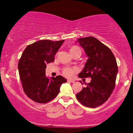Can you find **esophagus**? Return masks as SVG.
Instances as JSON below:
<instances>
[{
    "mask_svg": "<svg viewBox=\"0 0 133 133\" xmlns=\"http://www.w3.org/2000/svg\"><path fill=\"white\" fill-rule=\"evenodd\" d=\"M68 82H72V83H73V82H75V81H74V79H68Z\"/></svg>",
    "mask_w": 133,
    "mask_h": 133,
    "instance_id": "esophagus-1",
    "label": "esophagus"
}]
</instances>
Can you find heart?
<instances>
[{"label":"heart","mask_w":133,"mask_h":133,"mask_svg":"<svg viewBox=\"0 0 133 133\" xmlns=\"http://www.w3.org/2000/svg\"><path fill=\"white\" fill-rule=\"evenodd\" d=\"M69 51L72 54V56H73L74 54H76V53H79L81 54V50L77 46H72L71 48L69 49ZM77 68H69V67H65L62 69V74H64L66 77H71L74 74V72H76L77 71Z\"/></svg>","instance_id":"1"}]
</instances>
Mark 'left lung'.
I'll list each match as a JSON object with an SVG mask.
<instances>
[{
	"label": "left lung",
	"mask_w": 133,
	"mask_h": 133,
	"mask_svg": "<svg viewBox=\"0 0 133 133\" xmlns=\"http://www.w3.org/2000/svg\"><path fill=\"white\" fill-rule=\"evenodd\" d=\"M77 41L88 57L78 76L91 77V81L85 83L86 87L76 94V97L84 106L96 108L104 103L113 91L118 72L116 60L110 49L95 37L80 38Z\"/></svg>",
	"instance_id": "8db88e82"
}]
</instances>
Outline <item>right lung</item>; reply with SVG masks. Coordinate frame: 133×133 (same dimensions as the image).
I'll return each instance as SVG.
<instances>
[{
    "mask_svg": "<svg viewBox=\"0 0 133 133\" xmlns=\"http://www.w3.org/2000/svg\"><path fill=\"white\" fill-rule=\"evenodd\" d=\"M64 40H41L27 45L18 63V69L24 92L38 103H46L55 98L66 79L61 76L49 79L46 64L54 61V56Z\"/></svg>",
    "mask_w": 133,
    "mask_h": 133,
    "instance_id": "add662e5",
    "label": "right lung"
}]
</instances>
